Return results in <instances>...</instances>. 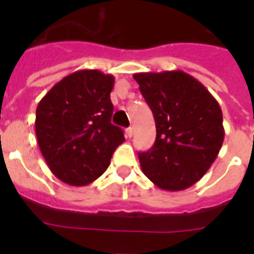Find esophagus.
<instances>
[{
  "mask_svg": "<svg viewBox=\"0 0 254 254\" xmlns=\"http://www.w3.org/2000/svg\"><path fill=\"white\" fill-rule=\"evenodd\" d=\"M125 134H127V137L131 138V135H133V127H127L125 129Z\"/></svg>",
  "mask_w": 254,
  "mask_h": 254,
  "instance_id": "1",
  "label": "esophagus"
}]
</instances>
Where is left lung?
<instances>
[{
  "instance_id": "8db88e82",
  "label": "left lung",
  "mask_w": 254,
  "mask_h": 254,
  "mask_svg": "<svg viewBox=\"0 0 254 254\" xmlns=\"http://www.w3.org/2000/svg\"><path fill=\"white\" fill-rule=\"evenodd\" d=\"M133 77L157 127L153 147L138 154L142 173L166 191L189 189L207 173L223 145L220 105L200 81L181 69Z\"/></svg>"
}]
</instances>
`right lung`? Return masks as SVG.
Masks as SVG:
<instances>
[{
    "label": "right lung",
    "instance_id": "obj_1",
    "mask_svg": "<svg viewBox=\"0 0 254 254\" xmlns=\"http://www.w3.org/2000/svg\"><path fill=\"white\" fill-rule=\"evenodd\" d=\"M113 85L112 75L80 69L58 81L38 104V145L54 175L67 185L96 181L125 141L121 127L111 123Z\"/></svg>",
    "mask_w": 254,
    "mask_h": 254
}]
</instances>
